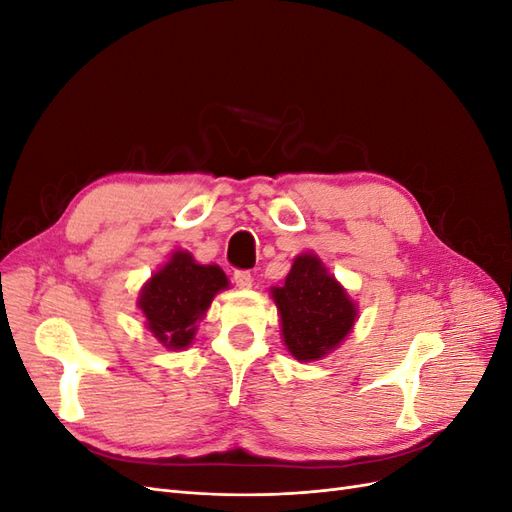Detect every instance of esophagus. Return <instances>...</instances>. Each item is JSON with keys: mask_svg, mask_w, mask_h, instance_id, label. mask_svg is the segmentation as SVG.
I'll return each instance as SVG.
<instances>
[{"mask_svg": "<svg viewBox=\"0 0 512 512\" xmlns=\"http://www.w3.org/2000/svg\"><path fill=\"white\" fill-rule=\"evenodd\" d=\"M232 280H235V284L239 288H252V284H254V277H252L250 271H235Z\"/></svg>", "mask_w": 512, "mask_h": 512, "instance_id": "1", "label": "esophagus"}]
</instances>
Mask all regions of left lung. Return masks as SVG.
Returning a JSON list of instances; mask_svg holds the SVG:
<instances>
[{
  "label": "left lung",
  "instance_id": "8db88e82",
  "mask_svg": "<svg viewBox=\"0 0 512 512\" xmlns=\"http://www.w3.org/2000/svg\"><path fill=\"white\" fill-rule=\"evenodd\" d=\"M282 318V339L297 361H318L344 342L356 320L348 297L316 254L294 258L282 286L271 288Z\"/></svg>",
  "mask_w": 512,
  "mask_h": 512
}]
</instances>
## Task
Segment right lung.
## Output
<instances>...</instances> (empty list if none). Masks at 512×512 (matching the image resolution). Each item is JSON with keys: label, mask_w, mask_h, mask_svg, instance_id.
<instances>
[{"label": "right lung", "mask_w": 512, "mask_h": 512, "mask_svg": "<svg viewBox=\"0 0 512 512\" xmlns=\"http://www.w3.org/2000/svg\"><path fill=\"white\" fill-rule=\"evenodd\" d=\"M226 288L228 277L218 265H198L190 252L177 250L143 286L138 307L164 348L183 350L192 344L196 322L207 314L215 294Z\"/></svg>", "instance_id": "add662e5"}]
</instances>
